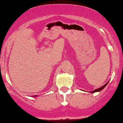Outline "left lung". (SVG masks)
<instances>
[{
    "instance_id": "left-lung-1",
    "label": "left lung",
    "mask_w": 123,
    "mask_h": 123,
    "mask_svg": "<svg viewBox=\"0 0 123 123\" xmlns=\"http://www.w3.org/2000/svg\"><path fill=\"white\" fill-rule=\"evenodd\" d=\"M109 82V81L108 82H106V83L105 84V85H104L103 86H101V87H100V88H99L98 89H95V90H94V91H91V92H90L91 93H95V92H100V91H102V90L103 89H104L105 87L106 86V85H107L108 84V83Z\"/></svg>"
}]
</instances>
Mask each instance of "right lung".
<instances>
[{
    "instance_id": "add662e5",
    "label": "right lung",
    "mask_w": 123,
    "mask_h": 123,
    "mask_svg": "<svg viewBox=\"0 0 123 123\" xmlns=\"http://www.w3.org/2000/svg\"><path fill=\"white\" fill-rule=\"evenodd\" d=\"M36 96H34L33 97H36Z\"/></svg>"
}]
</instances>
